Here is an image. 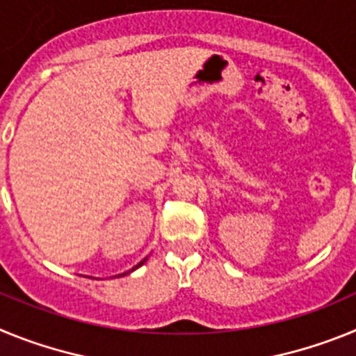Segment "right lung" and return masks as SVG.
<instances>
[{"instance_id":"1","label":"right lung","mask_w":356,"mask_h":356,"mask_svg":"<svg viewBox=\"0 0 356 356\" xmlns=\"http://www.w3.org/2000/svg\"><path fill=\"white\" fill-rule=\"evenodd\" d=\"M144 262H146V259H144L143 262H139V264H137V266H135V267H131V271H135V269H137V267H140V266H143ZM131 271H128V273H131ZM124 275H127V273H122V275H119V276H124Z\"/></svg>"}]
</instances>
